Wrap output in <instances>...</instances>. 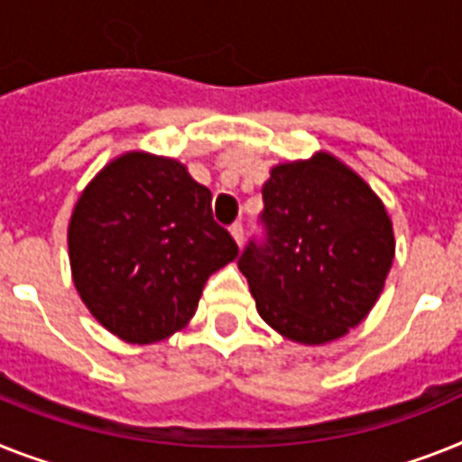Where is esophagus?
Listing matches in <instances>:
<instances>
[{"label": "esophagus", "instance_id": "esophagus-1", "mask_svg": "<svg viewBox=\"0 0 462 462\" xmlns=\"http://www.w3.org/2000/svg\"><path fill=\"white\" fill-rule=\"evenodd\" d=\"M231 236H234V240L238 245H243V238H245V228H243V224L236 222L234 226H231Z\"/></svg>", "mask_w": 462, "mask_h": 462}]
</instances>
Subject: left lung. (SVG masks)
Wrapping results in <instances>:
<instances>
[{
	"mask_svg": "<svg viewBox=\"0 0 462 462\" xmlns=\"http://www.w3.org/2000/svg\"><path fill=\"white\" fill-rule=\"evenodd\" d=\"M262 238L238 259L259 316L288 340L323 345L359 326L394 259L380 198L333 155L272 170Z\"/></svg>",
	"mask_w": 462,
	"mask_h": 462,
	"instance_id": "8db88e82",
	"label": "left lung"
}]
</instances>
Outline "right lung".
I'll return each mask as SVG.
<instances>
[{
	"label": "right lung",
	"instance_id": "add662e5",
	"mask_svg": "<svg viewBox=\"0 0 462 462\" xmlns=\"http://www.w3.org/2000/svg\"><path fill=\"white\" fill-rule=\"evenodd\" d=\"M82 302L132 345L170 337L196 314L208 278L238 245L212 217V193L177 160L127 153L79 196L68 228Z\"/></svg>",
	"mask_w": 462,
	"mask_h": 462
}]
</instances>
